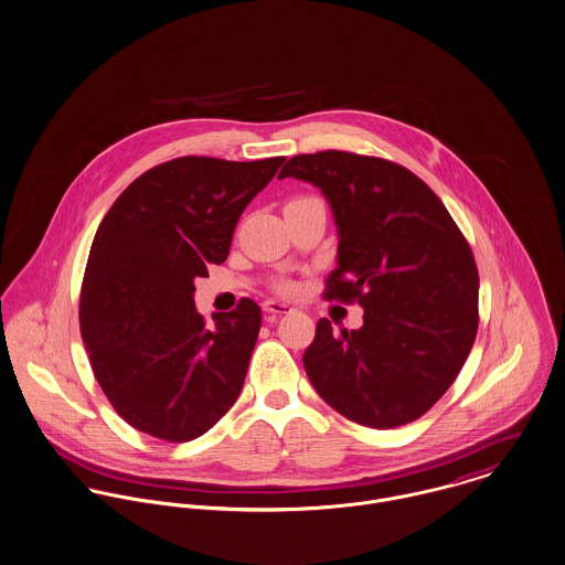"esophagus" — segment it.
Here are the masks:
<instances>
[{
  "label": "esophagus",
  "instance_id": "obj_1",
  "mask_svg": "<svg viewBox=\"0 0 565 565\" xmlns=\"http://www.w3.org/2000/svg\"><path fill=\"white\" fill-rule=\"evenodd\" d=\"M264 312L277 313V316H281V313L292 312V308H290L288 303H281V301L268 299V301H264Z\"/></svg>",
  "mask_w": 565,
  "mask_h": 565
}]
</instances>
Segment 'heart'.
Here are the masks:
<instances>
[{
  "instance_id": "1",
  "label": "heart",
  "mask_w": 565,
  "mask_h": 565,
  "mask_svg": "<svg viewBox=\"0 0 565 565\" xmlns=\"http://www.w3.org/2000/svg\"><path fill=\"white\" fill-rule=\"evenodd\" d=\"M281 290H286V292H290V290H292V284H281Z\"/></svg>"
}]
</instances>
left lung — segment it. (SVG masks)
Returning <instances> with one entry per match:
<instances>
[{
  "mask_svg": "<svg viewBox=\"0 0 565 565\" xmlns=\"http://www.w3.org/2000/svg\"><path fill=\"white\" fill-rule=\"evenodd\" d=\"M310 182L338 227L324 299L358 301L360 329L327 318L303 355L320 398L344 418L394 429L459 375L479 324V273L438 194L401 164L349 151L295 156L279 180Z\"/></svg>",
  "mask_w": 565,
  "mask_h": 565,
  "instance_id": "1",
  "label": "left lung"
}]
</instances>
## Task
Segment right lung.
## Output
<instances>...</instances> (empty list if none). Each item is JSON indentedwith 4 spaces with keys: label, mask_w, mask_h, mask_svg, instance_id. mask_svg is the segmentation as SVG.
Masks as SVG:
<instances>
[{
    "label": "right lung",
    "mask_w": 565,
    "mask_h": 565,
    "mask_svg": "<svg viewBox=\"0 0 565 565\" xmlns=\"http://www.w3.org/2000/svg\"><path fill=\"white\" fill-rule=\"evenodd\" d=\"M284 160L178 158L134 180L104 216L84 273L79 331L97 383L134 429L189 441L236 403L262 312L243 299L207 329L194 279L227 259L241 214Z\"/></svg>",
    "instance_id": "right-lung-1"
}]
</instances>
